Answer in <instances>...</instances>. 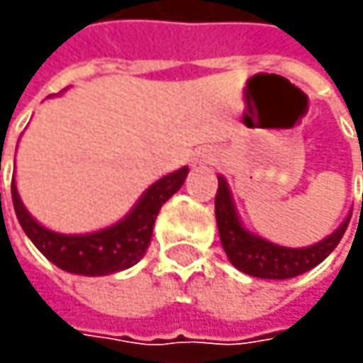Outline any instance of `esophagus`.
Wrapping results in <instances>:
<instances>
[{
	"label": "esophagus",
	"instance_id": "obj_1",
	"mask_svg": "<svg viewBox=\"0 0 363 363\" xmlns=\"http://www.w3.org/2000/svg\"><path fill=\"white\" fill-rule=\"evenodd\" d=\"M210 161H214V157H212L210 153H202V155H200V163H210Z\"/></svg>",
	"mask_w": 363,
	"mask_h": 363
}]
</instances>
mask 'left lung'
<instances>
[{
    "label": "left lung",
    "instance_id": "1",
    "mask_svg": "<svg viewBox=\"0 0 363 363\" xmlns=\"http://www.w3.org/2000/svg\"><path fill=\"white\" fill-rule=\"evenodd\" d=\"M350 218H352V212L328 238L311 246H305V248L279 246L244 228L236 212L230 188L226 179L218 175L216 222L222 248L232 264L250 277L283 281V279H293L303 272L311 271L319 262H323L333 252V248L340 244L350 224Z\"/></svg>",
    "mask_w": 363,
    "mask_h": 363
}]
</instances>
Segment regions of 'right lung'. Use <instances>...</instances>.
<instances>
[{"mask_svg":"<svg viewBox=\"0 0 363 363\" xmlns=\"http://www.w3.org/2000/svg\"><path fill=\"white\" fill-rule=\"evenodd\" d=\"M188 172V167H179L163 175L141 194L127 216L89 234H60L42 226L21 202L16 177L11 179V200L23 232L50 262L72 274L105 277L125 271L145 257L161 206L184 186Z\"/></svg>","mask_w":363,"mask_h":363,"instance_id":"obj_1","label":"right lung"}]
</instances>
